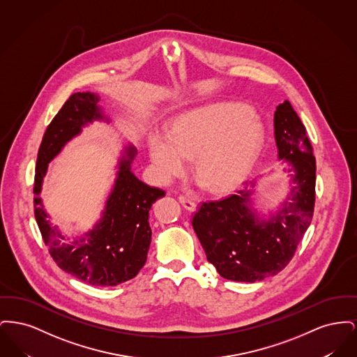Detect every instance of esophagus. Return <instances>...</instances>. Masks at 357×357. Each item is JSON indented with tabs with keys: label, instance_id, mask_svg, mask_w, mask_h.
Wrapping results in <instances>:
<instances>
[{
	"label": "esophagus",
	"instance_id": "obj_1",
	"mask_svg": "<svg viewBox=\"0 0 357 357\" xmlns=\"http://www.w3.org/2000/svg\"><path fill=\"white\" fill-rule=\"evenodd\" d=\"M179 202L182 204V206L187 208V210H190V211H194L195 208H197V204L192 201V199H190V198H187V197H183V195H179Z\"/></svg>",
	"mask_w": 357,
	"mask_h": 357
}]
</instances>
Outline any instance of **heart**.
<instances>
[{"label": "heart", "instance_id": "1", "mask_svg": "<svg viewBox=\"0 0 357 357\" xmlns=\"http://www.w3.org/2000/svg\"><path fill=\"white\" fill-rule=\"evenodd\" d=\"M264 124L258 115L238 102H217L191 109L174 120L166 134L153 131L149 151L162 182L182 175L187 159L211 192L239 186L255 167L264 144Z\"/></svg>", "mask_w": 357, "mask_h": 357}]
</instances>
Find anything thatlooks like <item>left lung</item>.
Wrapping results in <instances>:
<instances>
[{
  "label": "left lung",
  "mask_w": 357,
  "mask_h": 357,
  "mask_svg": "<svg viewBox=\"0 0 357 357\" xmlns=\"http://www.w3.org/2000/svg\"><path fill=\"white\" fill-rule=\"evenodd\" d=\"M278 159L294 171L290 195L265 221L252 208L257 181L220 201L204 202L192 217V227L207 261L223 278L255 282L281 272L293 258L309 227L316 198V159L305 126L285 100L274 112Z\"/></svg>",
  "instance_id": "obj_1"
}]
</instances>
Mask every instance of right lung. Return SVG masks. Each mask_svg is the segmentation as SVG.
Segmentation results:
<instances>
[{"label": "right lung", "instance_id": "obj_1", "mask_svg": "<svg viewBox=\"0 0 357 357\" xmlns=\"http://www.w3.org/2000/svg\"><path fill=\"white\" fill-rule=\"evenodd\" d=\"M99 96L77 92L69 98L48 126L37 153L34 175V217L50 255L60 269L93 287H115L134 278L147 261L151 243L149 211L165 191L139 181L131 172L136 155L128 146L119 162L118 178L102 220L84 237L68 243L52 226L40 198L48 163L85 124L104 119Z\"/></svg>", "mask_w": 357, "mask_h": 357}]
</instances>
